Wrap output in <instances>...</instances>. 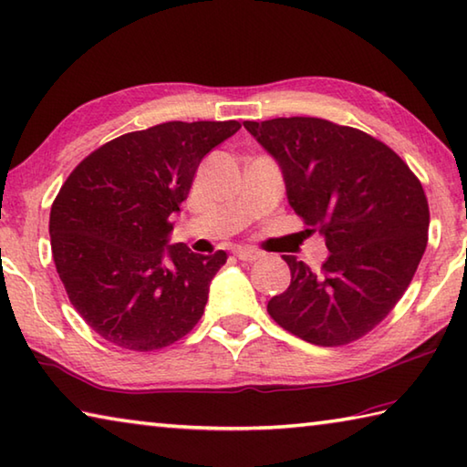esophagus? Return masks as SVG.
<instances>
[{"label": "esophagus", "mask_w": 467, "mask_h": 467, "mask_svg": "<svg viewBox=\"0 0 467 467\" xmlns=\"http://www.w3.org/2000/svg\"><path fill=\"white\" fill-rule=\"evenodd\" d=\"M234 255L239 257L241 261H255V259L261 257V251L253 249V247H236Z\"/></svg>", "instance_id": "34e87169"}]
</instances>
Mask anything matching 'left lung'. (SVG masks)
<instances>
[{"label": "left lung", "instance_id": "left-lung-1", "mask_svg": "<svg viewBox=\"0 0 467 467\" xmlns=\"http://www.w3.org/2000/svg\"><path fill=\"white\" fill-rule=\"evenodd\" d=\"M282 167L304 233L325 234L320 271L284 255L292 282L267 302L287 333L312 345L358 341L384 320L427 249L429 204L410 167L363 130L322 118L244 122Z\"/></svg>", "mask_w": 467, "mask_h": 467}]
</instances>
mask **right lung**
Here are the masks:
<instances>
[{"instance_id":"1","label":"right lung","mask_w":467,"mask_h":467,"mask_svg":"<svg viewBox=\"0 0 467 467\" xmlns=\"http://www.w3.org/2000/svg\"><path fill=\"white\" fill-rule=\"evenodd\" d=\"M239 129L236 120L157 124L106 142L67 177L50 208V247L71 304L101 338L155 351L198 325L226 253L169 244V218L200 161Z\"/></svg>"}]
</instances>
